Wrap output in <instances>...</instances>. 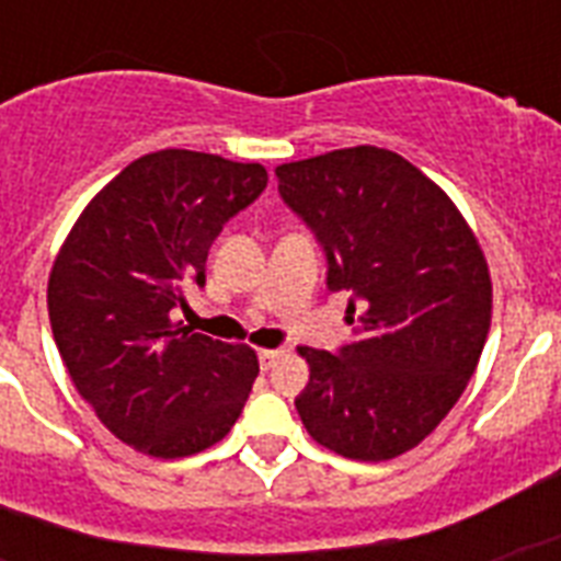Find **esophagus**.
<instances>
[{
    "label": "esophagus",
    "instance_id": "1",
    "mask_svg": "<svg viewBox=\"0 0 561 561\" xmlns=\"http://www.w3.org/2000/svg\"><path fill=\"white\" fill-rule=\"evenodd\" d=\"M282 358V352L279 350H262L259 352V367L262 369H271L276 360Z\"/></svg>",
    "mask_w": 561,
    "mask_h": 561
}]
</instances>
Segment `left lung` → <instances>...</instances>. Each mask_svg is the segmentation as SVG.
<instances>
[{
  "mask_svg": "<svg viewBox=\"0 0 561 561\" xmlns=\"http://www.w3.org/2000/svg\"><path fill=\"white\" fill-rule=\"evenodd\" d=\"M276 178L323 244L329 288L352 290L355 323L337 355L299 346L311 369L299 419L341 457L392 460L448 416L478 369L492 323L486 255L451 197L387 148L285 162Z\"/></svg>",
  "mask_w": 561,
  "mask_h": 561,
  "instance_id": "1",
  "label": "left lung"
}]
</instances>
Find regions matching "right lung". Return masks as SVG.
<instances>
[{
  "label": "right lung",
  "mask_w": 561,
  "mask_h": 561,
  "mask_svg": "<svg viewBox=\"0 0 561 561\" xmlns=\"http://www.w3.org/2000/svg\"><path fill=\"white\" fill-rule=\"evenodd\" d=\"M267 186L259 162L145 153L101 188L48 273V320L75 390L110 434L178 460L220 443L259 375L244 343L171 320L232 215Z\"/></svg>",
  "instance_id": "right-lung-1"
}]
</instances>
